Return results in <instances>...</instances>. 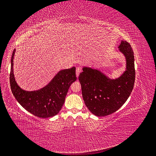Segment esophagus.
<instances>
[{
	"label": "esophagus",
	"mask_w": 156,
	"mask_h": 156,
	"mask_svg": "<svg viewBox=\"0 0 156 156\" xmlns=\"http://www.w3.org/2000/svg\"><path fill=\"white\" fill-rule=\"evenodd\" d=\"M80 72H81V68H80V67H77L76 69V77L77 78L78 77Z\"/></svg>",
	"instance_id": "esophagus-1"
}]
</instances>
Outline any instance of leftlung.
I'll use <instances>...</instances> for the list:
<instances>
[{"instance_id":"left-lung-1","label":"left lung","mask_w":156,"mask_h":156,"mask_svg":"<svg viewBox=\"0 0 156 156\" xmlns=\"http://www.w3.org/2000/svg\"><path fill=\"white\" fill-rule=\"evenodd\" d=\"M126 60L121 76L111 79L100 70L83 67L78 77L83 99L89 110L97 116H106L118 111L127 100L135 82L134 56L129 43L122 40L118 47Z\"/></svg>"}]
</instances>
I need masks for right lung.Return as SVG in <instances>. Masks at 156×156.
<instances>
[{"mask_svg":"<svg viewBox=\"0 0 156 156\" xmlns=\"http://www.w3.org/2000/svg\"><path fill=\"white\" fill-rule=\"evenodd\" d=\"M13 50L11 59L9 81L11 89L20 105L34 116L41 118L53 117L60 112L65 102L70 85L76 80V68L63 69L58 73L51 81L43 88L33 91L21 89L13 74Z\"/></svg>","mask_w":156,"mask_h":156,"instance_id":"1","label":"right lung"}]
</instances>
